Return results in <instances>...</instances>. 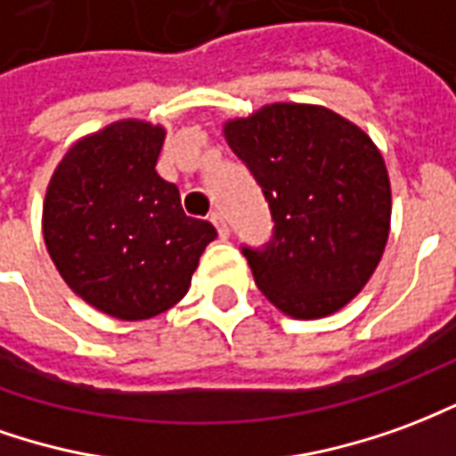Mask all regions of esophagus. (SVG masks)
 <instances>
[{
    "mask_svg": "<svg viewBox=\"0 0 456 456\" xmlns=\"http://www.w3.org/2000/svg\"><path fill=\"white\" fill-rule=\"evenodd\" d=\"M211 223L216 225V231H218V235H221L223 240L228 238V225H225V218H223V213L213 211L211 213Z\"/></svg>",
    "mask_w": 456,
    "mask_h": 456,
    "instance_id": "34e87169",
    "label": "esophagus"
}]
</instances>
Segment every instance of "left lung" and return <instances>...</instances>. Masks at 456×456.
<instances>
[{"label":"left lung","instance_id":"8db88e82","mask_svg":"<svg viewBox=\"0 0 456 456\" xmlns=\"http://www.w3.org/2000/svg\"><path fill=\"white\" fill-rule=\"evenodd\" d=\"M270 203L273 240L243 248L280 312L319 319L366 287L390 233V179L373 140L334 110L273 102L223 125Z\"/></svg>","mask_w":456,"mask_h":456}]
</instances>
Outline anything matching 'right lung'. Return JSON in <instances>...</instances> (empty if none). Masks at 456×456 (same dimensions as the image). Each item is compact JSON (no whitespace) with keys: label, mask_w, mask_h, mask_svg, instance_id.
Segmentation results:
<instances>
[{"label":"right lung","mask_w":456,"mask_h":456,"mask_svg":"<svg viewBox=\"0 0 456 456\" xmlns=\"http://www.w3.org/2000/svg\"><path fill=\"white\" fill-rule=\"evenodd\" d=\"M164 137L161 125L132 118L80 137L44 199V240L61 277L122 322L176 305L218 235L208 221L189 218L179 189L157 174Z\"/></svg>","instance_id":"add662e5"}]
</instances>
